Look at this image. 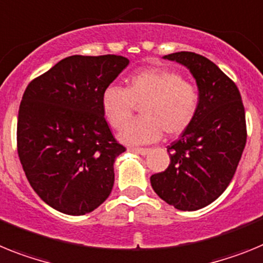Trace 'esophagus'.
Returning a JSON list of instances; mask_svg holds the SVG:
<instances>
[{"label":"esophagus","instance_id":"1","mask_svg":"<svg viewBox=\"0 0 263 263\" xmlns=\"http://www.w3.org/2000/svg\"><path fill=\"white\" fill-rule=\"evenodd\" d=\"M128 151H131V152H135V154L143 155V156H145V155H148L151 152L149 148H135V147H131V148H128Z\"/></svg>","mask_w":263,"mask_h":263}]
</instances>
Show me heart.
I'll return each instance as SVG.
<instances>
[{"label": "heart", "instance_id": "obj_1", "mask_svg": "<svg viewBox=\"0 0 263 263\" xmlns=\"http://www.w3.org/2000/svg\"><path fill=\"white\" fill-rule=\"evenodd\" d=\"M102 109L114 128L129 121L136 105L143 118L126 125L118 134L128 145L149 144L163 131L176 136L185 131L198 108L197 88L182 81L181 75L165 68H147L127 81L125 88L111 84L102 93Z\"/></svg>", "mask_w": 263, "mask_h": 263}]
</instances>
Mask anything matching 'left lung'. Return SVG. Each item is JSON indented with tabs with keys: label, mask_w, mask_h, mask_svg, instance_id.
Here are the masks:
<instances>
[{
	"label": "left lung",
	"mask_w": 263,
	"mask_h": 263,
	"mask_svg": "<svg viewBox=\"0 0 263 263\" xmlns=\"http://www.w3.org/2000/svg\"><path fill=\"white\" fill-rule=\"evenodd\" d=\"M189 70L198 90V108L179 140L168 145L171 164L151 176L161 200L179 211H198L228 188L246 144L241 95L212 61L191 51L164 55Z\"/></svg>",
	"instance_id": "1"
}]
</instances>
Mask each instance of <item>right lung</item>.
Instances as JSON below:
<instances>
[{"instance_id":"1","label":"right lung","mask_w":263,"mask_h":263,"mask_svg":"<svg viewBox=\"0 0 263 263\" xmlns=\"http://www.w3.org/2000/svg\"><path fill=\"white\" fill-rule=\"evenodd\" d=\"M128 63L120 55L67 57L25 90L18 156L36 195L61 213H90L112 191L114 163L125 148L109 131L100 99Z\"/></svg>"}]
</instances>
